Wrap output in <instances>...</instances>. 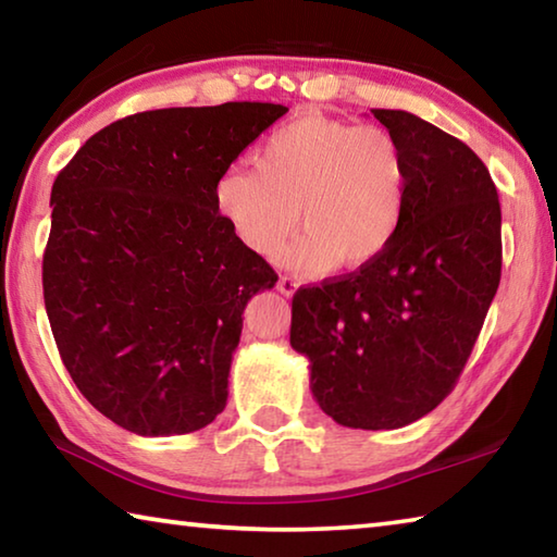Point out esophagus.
<instances>
[{
	"label": "esophagus",
	"mask_w": 557,
	"mask_h": 557,
	"mask_svg": "<svg viewBox=\"0 0 557 557\" xmlns=\"http://www.w3.org/2000/svg\"><path fill=\"white\" fill-rule=\"evenodd\" d=\"M297 287H299V282H297L295 277H287V275H282V277L277 280V289H280L282 295H285V297H292V295H295Z\"/></svg>",
	"instance_id": "obj_1"
}]
</instances>
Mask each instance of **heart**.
Masks as SVG:
<instances>
[{
  "mask_svg": "<svg viewBox=\"0 0 557 557\" xmlns=\"http://www.w3.org/2000/svg\"><path fill=\"white\" fill-rule=\"evenodd\" d=\"M408 191V154L391 129L301 115L272 132L256 166L219 176L213 206L260 258H275L299 223L292 265L361 270L400 233Z\"/></svg>",
  "mask_w": 557,
  "mask_h": 557,
  "instance_id": "heart-1",
  "label": "heart"
}]
</instances>
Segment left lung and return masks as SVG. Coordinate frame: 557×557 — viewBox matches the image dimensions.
<instances>
[{
  "label": "left lung",
  "mask_w": 557,
  "mask_h": 557,
  "mask_svg": "<svg viewBox=\"0 0 557 557\" xmlns=\"http://www.w3.org/2000/svg\"><path fill=\"white\" fill-rule=\"evenodd\" d=\"M408 154L400 233L344 277L299 287L289 344L329 418L395 430L455 388L502 280V206L471 149L405 110H371Z\"/></svg>",
  "instance_id": "obj_1"
}]
</instances>
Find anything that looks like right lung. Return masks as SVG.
<instances>
[{
    "label": "right lung",
    "instance_id": "right-lung-1",
    "mask_svg": "<svg viewBox=\"0 0 557 557\" xmlns=\"http://www.w3.org/2000/svg\"><path fill=\"white\" fill-rule=\"evenodd\" d=\"M285 112H137L55 176L46 314L73 383L115 425L169 437L223 412L245 305L277 275L221 219L213 186Z\"/></svg>",
    "mask_w": 557,
    "mask_h": 557
}]
</instances>
